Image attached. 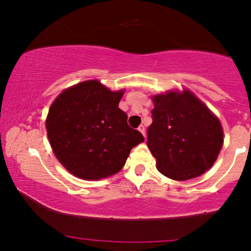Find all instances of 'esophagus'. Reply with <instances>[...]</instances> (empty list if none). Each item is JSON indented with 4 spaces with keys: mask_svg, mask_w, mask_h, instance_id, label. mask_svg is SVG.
I'll use <instances>...</instances> for the list:
<instances>
[{
    "mask_svg": "<svg viewBox=\"0 0 251 251\" xmlns=\"http://www.w3.org/2000/svg\"><path fill=\"white\" fill-rule=\"evenodd\" d=\"M138 129H139V131L142 132V134L144 135V137H145V126H144V125H140L139 127H138Z\"/></svg>",
    "mask_w": 251,
    "mask_h": 251,
    "instance_id": "34e87169",
    "label": "esophagus"
}]
</instances>
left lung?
<instances>
[{
  "instance_id": "8db88e82",
  "label": "left lung",
  "mask_w": 251,
  "mask_h": 251,
  "mask_svg": "<svg viewBox=\"0 0 251 251\" xmlns=\"http://www.w3.org/2000/svg\"><path fill=\"white\" fill-rule=\"evenodd\" d=\"M148 146L158 171L174 180H188L214 165L223 146L218 118L189 89L152 98Z\"/></svg>"
}]
</instances>
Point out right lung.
Here are the masks:
<instances>
[{"mask_svg": "<svg viewBox=\"0 0 251 251\" xmlns=\"http://www.w3.org/2000/svg\"><path fill=\"white\" fill-rule=\"evenodd\" d=\"M123 94L87 80L65 89L51 103L46 120L48 139L72 175L98 180L117 174L131 150L144 142L118 107Z\"/></svg>", "mask_w": 251, "mask_h": 251, "instance_id": "add662e5", "label": "right lung"}]
</instances>
